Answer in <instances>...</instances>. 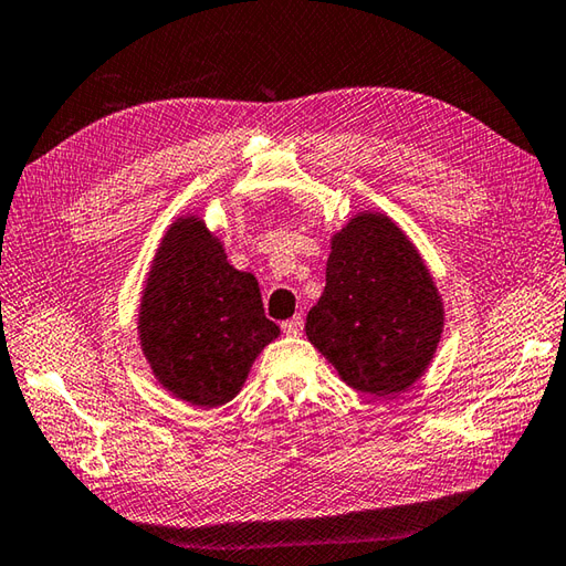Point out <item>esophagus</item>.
Instances as JSON below:
<instances>
[{
    "label": "esophagus",
    "mask_w": 566,
    "mask_h": 566,
    "mask_svg": "<svg viewBox=\"0 0 566 566\" xmlns=\"http://www.w3.org/2000/svg\"><path fill=\"white\" fill-rule=\"evenodd\" d=\"M302 328H304V316H292L290 321H284L282 324V331L286 336H298L302 334Z\"/></svg>",
    "instance_id": "1"
}]
</instances>
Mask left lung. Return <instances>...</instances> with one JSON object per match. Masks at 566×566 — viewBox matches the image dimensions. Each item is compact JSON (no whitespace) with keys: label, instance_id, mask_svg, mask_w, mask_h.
<instances>
[{"label":"left lung","instance_id":"8db88e82","mask_svg":"<svg viewBox=\"0 0 566 566\" xmlns=\"http://www.w3.org/2000/svg\"><path fill=\"white\" fill-rule=\"evenodd\" d=\"M444 316L434 274L407 232L382 210H360L331 235L306 338L353 390L390 400L427 373Z\"/></svg>","mask_w":566,"mask_h":566}]
</instances>
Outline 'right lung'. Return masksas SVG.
Segmentation results:
<instances>
[{
	"mask_svg": "<svg viewBox=\"0 0 566 566\" xmlns=\"http://www.w3.org/2000/svg\"><path fill=\"white\" fill-rule=\"evenodd\" d=\"M276 336L258 280L232 268L218 232L203 216L176 218L154 250L137 312L142 356L159 387L198 409L226 405Z\"/></svg>",
	"mask_w": 566,
	"mask_h": 566,
	"instance_id": "right-lung-1",
	"label": "right lung"
}]
</instances>
